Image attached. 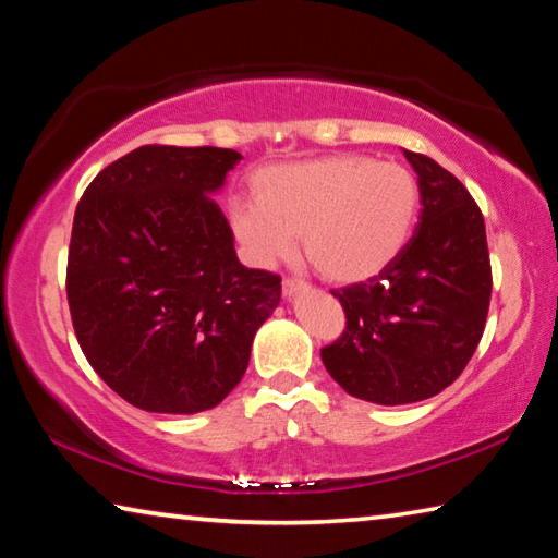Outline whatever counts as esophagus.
Returning a JSON list of instances; mask_svg holds the SVG:
<instances>
[{
    "mask_svg": "<svg viewBox=\"0 0 558 558\" xmlns=\"http://www.w3.org/2000/svg\"><path fill=\"white\" fill-rule=\"evenodd\" d=\"M300 288H305V282L298 280V278H286V280H282V295H286V298L295 295Z\"/></svg>",
    "mask_w": 558,
    "mask_h": 558,
    "instance_id": "obj_1",
    "label": "esophagus"
}]
</instances>
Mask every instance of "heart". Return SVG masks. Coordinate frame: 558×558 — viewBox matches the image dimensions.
Masks as SVG:
<instances>
[{"mask_svg":"<svg viewBox=\"0 0 558 558\" xmlns=\"http://www.w3.org/2000/svg\"><path fill=\"white\" fill-rule=\"evenodd\" d=\"M253 202L231 206L229 223L253 266L295 253V235L319 276L362 282L399 256L418 209L409 169L366 155L272 165L251 179Z\"/></svg>","mask_w":558,"mask_h":558,"instance_id":"b5f03b06","label":"heart"}]
</instances>
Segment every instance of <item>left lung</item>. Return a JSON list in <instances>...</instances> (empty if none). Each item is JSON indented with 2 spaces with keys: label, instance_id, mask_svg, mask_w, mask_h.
I'll use <instances>...</instances> for the list:
<instances>
[{
  "label": "left lung",
  "instance_id": "1",
  "mask_svg": "<svg viewBox=\"0 0 558 558\" xmlns=\"http://www.w3.org/2000/svg\"><path fill=\"white\" fill-rule=\"evenodd\" d=\"M403 155L418 174L421 221L379 276L332 290L347 325L323 347L329 376L381 405L430 399L456 381L483 339L493 295L480 206L436 159Z\"/></svg>",
  "mask_w": 558,
  "mask_h": 558
}]
</instances>
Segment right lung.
I'll list each match as a JSON object with an SVG mask.
<instances>
[{"label": "right lung", "mask_w": 558, "mask_h": 558, "mask_svg": "<svg viewBox=\"0 0 558 558\" xmlns=\"http://www.w3.org/2000/svg\"><path fill=\"white\" fill-rule=\"evenodd\" d=\"M241 155L143 145L83 192L65 268L71 323L88 364L153 413L214 409L243 379L280 276L235 258L211 199Z\"/></svg>", "instance_id": "obj_1"}]
</instances>
